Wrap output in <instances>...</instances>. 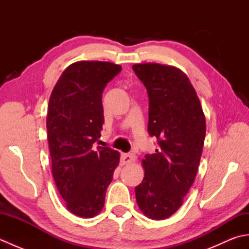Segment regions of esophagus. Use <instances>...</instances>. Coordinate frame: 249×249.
I'll use <instances>...</instances> for the list:
<instances>
[{
    "mask_svg": "<svg viewBox=\"0 0 249 249\" xmlns=\"http://www.w3.org/2000/svg\"><path fill=\"white\" fill-rule=\"evenodd\" d=\"M122 162L124 163V165H127V163H131L134 162L136 157L134 154H131V153H128V154H122Z\"/></svg>",
    "mask_w": 249,
    "mask_h": 249,
    "instance_id": "esophagus-1",
    "label": "esophagus"
}]
</instances>
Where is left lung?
<instances>
[{"mask_svg": "<svg viewBox=\"0 0 249 249\" xmlns=\"http://www.w3.org/2000/svg\"><path fill=\"white\" fill-rule=\"evenodd\" d=\"M149 96L147 131L157 139L154 154L142 165L143 181L135 188L140 210L152 219L170 217L195 181L205 138V118L188 77L173 66L133 65Z\"/></svg>", "mask_w": 249, "mask_h": 249, "instance_id": "8db88e82", "label": "left lung"}]
</instances>
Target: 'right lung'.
Listing matches in <instances>:
<instances>
[{
    "instance_id": "right-lung-1",
    "label": "right lung",
    "mask_w": 249,
    "mask_h": 249,
    "mask_svg": "<svg viewBox=\"0 0 249 249\" xmlns=\"http://www.w3.org/2000/svg\"><path fill=\"white\" fill-rule=\"evenodd\" d=\"M109 62L81 61L63 71L47 114L52 174L67 209L89 218L103 210L120 153L97 146L103 129L104 89L121 71Z\"/></svg>"
}]
</instances>
